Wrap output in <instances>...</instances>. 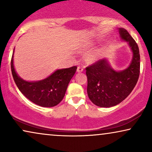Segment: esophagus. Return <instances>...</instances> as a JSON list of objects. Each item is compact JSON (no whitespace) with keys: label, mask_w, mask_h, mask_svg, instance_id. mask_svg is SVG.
I'll return each instance as SVG.
<instances>
[{"label":"esophagus","mask_w":152,"mask_h":152,"mask_svg":"<svg viewBox=\"0 0 152 152\" xmlns=\"http://www.w3.org/2000/svg\"><path fill=\"white\" fill-rule=\"evenodd\" d=\"M83 70H84V69H83L82 67H80V66H78L77 69V72H83Z\"/></svg>","instance_id":"obj_1"}]
</instances>
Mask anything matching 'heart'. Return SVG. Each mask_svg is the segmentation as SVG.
Wrapping results in <instances>:
<instances>
[{"label": "heart", "instance_id": "b5f03b06", "mask_svg": "<svg viewBox=\"0 0 152 152\" xmlns=\"http://www.w3.org/2000/svg\"><path fill=\"white\" fill-rule=\"evenodd\" d=\"M97 57H98V55H97H97H95L93 56V59H96Z\"/></svg>", "mask_w": 152, "mask_h": 152}]
</instances>
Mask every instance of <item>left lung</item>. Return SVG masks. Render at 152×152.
<instances>
[{"mask_svg": "<svg viewBox=\"0 0 152 152\" xmlns=\"http://www.w3.org/2000/svg\"><path fill=\"white\" fill-rule=\"evenodd\" d=\"M122 40L128 42L133 57L126 69L116 71L107 59L99 60L86 68L87 93L91 101L100 107L118 104L132 93L140 75V53L138 45L125 29L120 28Z\"/></svg>", "mask_w": 152, "mask_h": 152, "instance_id": "1", "label": "left lung"}]
</instances>
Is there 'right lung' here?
I'll list each match as a JSON object with an SVG mask.
<instances>
[{"mask_svg":"<svg viewBox=\"0 0 152 152\" xmlns=\"http://www.w3.org/2000/svg\"><path fill=\"white\" fill-rule=\"evenodd\" d=\"M14 52L11 60L12 73L20 92L31 102L40 107H53L57 105L65 95L68 84L76 72L77 66L57 70L44 80L28 82L20 78L15 71Z\"/></svg>","mask_w":152,"mask_h":152,"instance_id":"1","label":"right lung"}]
</instances>
